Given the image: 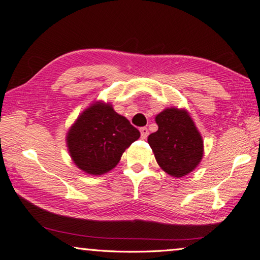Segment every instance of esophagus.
I'll list each match as a JSON object with an SVG mask.
<instances>
[{
  "instance_id": "esophagus-1",
  "label": "esophagus",
  "mask_w": 260,
  "mask_h": 260,
  "mask_svg": "<svg viewBox=\"0 0 260 260\" xmlns=\"http://www.w3.org/2000/svg\"><path fill=\"white\" fill-rule=\"evenodd\" d=\"M140 132H141V138L142 139H146L148 138V135H149V129L146 128V127H141L140 128Z\"/></svg>"
}]
</instances>
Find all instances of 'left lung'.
<instances>
[{"label": "left lung", "instance_id": "8db88e82", "mask_svg": "<svg viewBox=\"0 0 260 260\" xmlns=\"http://www.w3.org/2000/svg\"><path fill=\"white\" fill-rule=\"evenodd\" d=\"M158 131L148 142L162 171L174 177L187 175L201 161L204 141L186 110L168 108L155 117Z\"/></svg>", "mask_w": 260, "mask_h": 260}]
</instances>
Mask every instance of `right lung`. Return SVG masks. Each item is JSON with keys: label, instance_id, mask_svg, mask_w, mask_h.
Instances as JSON below:
<instances>
[{"label": "right lung", "instance_id": "1", "mask_svg": "<svg viewBox=\"0 0 260 260\" xmlns=\"http://www.w3.org/2000/svg\"><path fill=\"white\" fill-rule=\"evenodd\" d=\"M140 132L111 105L95 102L77 118L67 134L73 161L91 175H102L119 162Z\"/></svg>", "mask_w": 260, "mask_h": 260}]
</instances>
